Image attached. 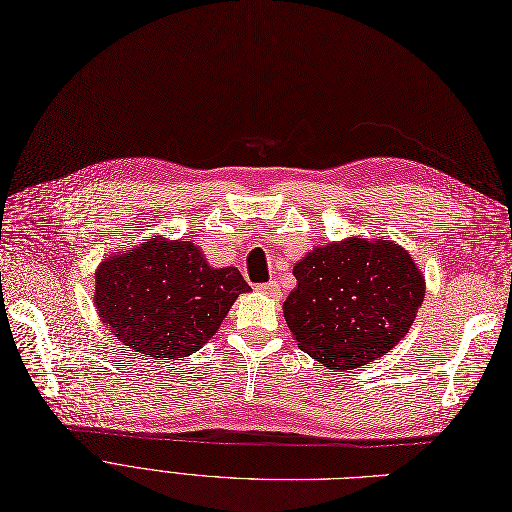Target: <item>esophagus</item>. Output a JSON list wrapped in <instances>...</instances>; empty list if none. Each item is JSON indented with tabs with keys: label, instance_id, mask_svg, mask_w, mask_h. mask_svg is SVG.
<instances>
[{
	"label": "esophagus",
	"instance_id": "esophagus-1",
	"mask_svg": "<svg viewBox=\"0 0 512 512\" xmlns=\"http://www.w3.org/2000/svg\"><path fill=\"white\" fill-rule=\"evenodd\" d=\"M260 294H264V296H271V298H275V300H279L283 294H281V287H279V283L277 281H269V283H262V285H258L256 287Z\"/></svg>",
	"mask_w": 512,
	"mask_h": 512
}]
</instances>
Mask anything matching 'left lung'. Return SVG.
Masks as SVG:
<instances>
[{"label":"left lung","instance_id":"8db88e82","mask_svg":"<svg viewBox=\"0 0 512 512\" xmlns=\"http://www.w3.org/2000/svg\"><path fill=\"white\" fill-rule=\"evenodd\" d=\"M294 277L298 285L283 302L287 327L300 350L339 371L392 350L425 298L421 269L387 237L312 248Z\"/></svg>","mask_w":512,"mask_h":512}]
</instances>
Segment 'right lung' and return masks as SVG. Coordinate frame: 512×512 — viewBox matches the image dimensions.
<instances>
[{"instance_id": "right-lung-1", "label": "right lung", "mask_w": 512, "mask_h": 512, "mask_svg": "<svg viewBox=\"0 0 512 512\" xmlns=\"http://www.w3.org/2000/svg\"><path fill=\"white\" fill-rule=\"evenodd\" d=\"M250 289L235 266H208L191 241L154 235L97 266L93 304L118 342L156 360H179L198 352Z\"/></svg>"}]
</instances>
